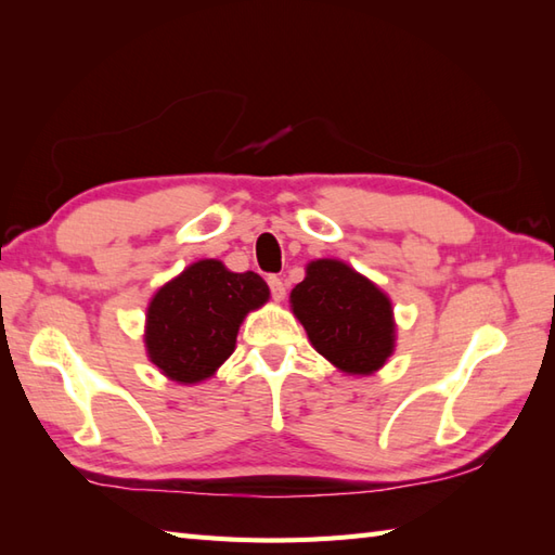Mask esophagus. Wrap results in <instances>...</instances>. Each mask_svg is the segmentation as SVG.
I'll return each mask as SVG.
<instances>
[{
	"label": "esophagus",
	"instance_id": "34e87169",
	"mask_svg": "<svg viewBox=\"0 0 555 555\" xmlns=\"http://www.w3.org/2000/svg\"><path fill=\"white\" fill-rule=\"evenodd\" d=\"M267 284H269V291H271V296H274V300H284V296H286L284 281H281L279 276H269Z\"/></svg>",
	"mask_w": 555,
	"mask_h": 555
}]
</instances>
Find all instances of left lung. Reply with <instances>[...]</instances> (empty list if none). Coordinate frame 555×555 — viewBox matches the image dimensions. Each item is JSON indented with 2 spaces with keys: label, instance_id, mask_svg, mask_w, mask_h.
Here are the masks:
<instances>
[{
  "label": "left lung",
  "instance_id": "8db88e82",
  "mask_svg": "<svg viewBox=\"0 0 555 555\" xmlns=\"http://www.w3.org/2000/svg\"><path fill=\"white\" fill-rule=\"evenodd\" d=\"M291 308L317 352L350 374H372L393 352L391 302L336 259H317L291 293Z\"/></svg>",
  "mask_w": 555,
  "mask_h": 555
}]
</instances>
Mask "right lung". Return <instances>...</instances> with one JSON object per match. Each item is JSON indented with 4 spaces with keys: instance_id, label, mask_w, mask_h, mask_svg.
I'll list each match as a JSON object with an SVG mask.
<instances>
[{
    "instance_id": "obj_1",
    "label": "right lung",
    "mask_w": 555,
    "mask_h": 555,
    "mask_svg": "<svg viewBox=\"0 0 555 555\" xmlns=\"http://www.w3.org/2000/svg\"><path fill=\"white\" fill-rule=\"evenodd\" d=\"M267 298L269 288L255 271L235 274L217 259L191 264L150 302V360L173 382L207 379L233 352L243 317Z\"/></svg>"
}]
</instances>
